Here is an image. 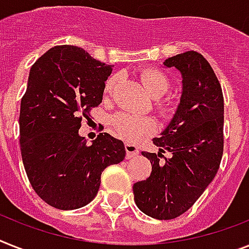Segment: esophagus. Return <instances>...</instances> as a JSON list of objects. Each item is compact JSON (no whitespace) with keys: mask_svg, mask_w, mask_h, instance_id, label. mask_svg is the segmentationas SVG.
Masks as SVG:
<instances>
[{"mask_svg":"<svg viewBox=\"0 0 249 249\" xmlns=\"http://www.w3.org/2000/svg\"><path fill=\"white\" fill-rule=\"evenodd\" d=\"M124 149H126L127 158H132L140 153L139 147L135 146V145H132V143H126V145H124Z\"/></svg>","mask_w":249,"mask_h":249,"instance_id":"esophagus-1","label":"esophagus"}]
</instances>
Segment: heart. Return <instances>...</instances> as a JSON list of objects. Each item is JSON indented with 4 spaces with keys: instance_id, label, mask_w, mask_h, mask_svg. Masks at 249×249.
Masks as SVG:
<instances>
[{
    "instance_id": "obj_1",
    "label": "heart",
    "mask_w": 249,
    "mask_h": 249,
    "mask_svg": "<svg viewBox=\"0 0 249 249\" xmlns=\"http://www.w3.org/2000/svg\"><path fill=\"white\" fill-rule=\"evenodd\" d=\"M140 77L142 80L147 92L153 96L154 99H159L163 95H165L168 90H169V80H168L165 73L161 72L160 70H143ZM117 80H118V77L116 75L110 76L109 79L107 80L106 85H104L106 95L112 94L117 85ZM168 108H169L168 104H161L160 106L161 112H166ZM112 124L117 135L122 137L123 140L129 141V142L139 141L143 136L149 135L154 128V123L150 118L133 116V114H126V113H121V114H117L116 117H113Z\"/></svg>"
}]
</instances>
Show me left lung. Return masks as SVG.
Instances as JSON below:
<instances>
[{"label":"left lung","instance_id":"1","mask_svg":"<svg viewBox=\"0 0 249 249\" xmlns=\"http://www.w3.org/2000/svg\"><path fill=\"white\" fill-rule=\"evenodd\" d=\"M182 73V96L173 120L153 140L159 153L142 151L153 165L146 180L133 184L137 207L169 220L186 213L211 183L224 150L223 90L213 67L195 51L165 59ZM169 151L170 158L161 152Z\"/></svg>","mask_w":249,"mask_h":249}]
</instances>
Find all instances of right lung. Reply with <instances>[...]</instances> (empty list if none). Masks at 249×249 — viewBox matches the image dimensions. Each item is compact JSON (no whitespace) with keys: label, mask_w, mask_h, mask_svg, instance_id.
<instances>
[{"label":"right lung","mask_w":249,"mask_h":249,"mask_svg":"<svg viewBox=\"0 0 249 249\" xmlns=\"http://www.w3.org/2000/svg\"><path fill=\"white\" fill-rule=\"evenodd\" d=\"M110 72L112 66L75 46L53 47L32 66L20 107V150L33 190L55 209L88 205L103 170L126 157L109 133L91 145L79 135L81 121L102 103Z\"/></svg>","instance_id":"1"}]
</instances>
